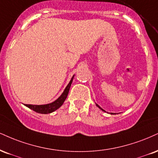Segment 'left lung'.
I'll return each instance as SVG.
<instances>
[{"label":"left lung","instance_id":"obj_1","mask_svg":"<svg viewBox=\"0 0 158 158\" xmlns=\"http://www.w3.org/2000/svg\"><path fill=\"white\" fill-rule=\"evenodd\" d=\"M96 106H97V107H99V108H100V109H101V110H103V111H104V110L103 109H102V108H101V107H99V106H98V104H96ZM104 112H105V111H104ZM111 114H114V113H111Z\"/></svg>","mask_w":158,"mask_h":158}]
</instances>
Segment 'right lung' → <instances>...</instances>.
Wrapping results in <instances>:
<instances>
[{"instance_id": "1", "label": "right lung", "mask_w": 158, "mask_h": 158, "mask_svg": "<svg viewBox=\"0 0 158 158\" xmlns=\"http://www.w3.org/2000/svg\"><path fill=\"white\" fill-rule=\"evenodd\" d=\"M73 77L74 76H73L71 80L70 81L69 84L68 85V86L65 87V89H64V92L62 93V94L61 95L60 97L55 101V102H52V103L51 104H44V105H32V104H26V107H28V108H30L31 110H34V111L41 114H48L55 111V110H57L58 108H60L61 106L62 105V104L64 103V100H65L66 98H67L68 92H69V90H70V87H71L72 81H73Z\"/></svg>"}]
</instances>
